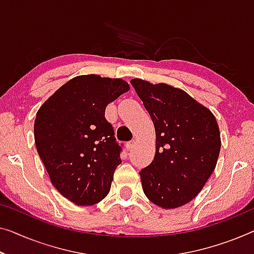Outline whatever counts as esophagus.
<instances>
[{"mask_svg": "<svg viewBox=\"0 0 254 254\" xmlns=\"http://www.w3.org/2000/svg\"><path fill=\"white\" fill-rule=\"evenodd\" d=\"M133 146H134V140H131V141H128L127 143V149L131 150L132 148H133Z\"/></svg>", "mask_w": 254, "mask_h": 254, "instance_id": "1", "label": "esophagus"}]
</instances>
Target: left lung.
Wrapping results in <instances>:
<instances>
[{
    "instance_id": "left-lung-1",
    "label": "left lung",
    "mask_w": 254,
    "mask_h": 254,
    "mask_svg": "<svg viewBox=\"0 0 254 254\" xmlns=\"http://www.w3.org/2000/svg\"><path fill=\"white\" fill-rule=\"evenodd\" d=\"M131 84L156 133L154 160L139 172L143 192L163 209H177L195 198L214 171L221 147L217 120L184 90L140 78Z\"/></svg>"
}]
</instances>
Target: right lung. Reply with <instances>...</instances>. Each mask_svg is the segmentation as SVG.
Wrapping results in <instances>:
<instances>
[{"label":"right lung","mask_w":254,"mask_h":254,"mask_svg":"<svg viewBox=\"0 0 254 254\" xmlns=\"http://www.w3.org/2000/svg\"><path fill=\"white\" fill-rule=\"evenodd\" d=\"M128 90L122 78L79 75L60 86L36 113L37 153L55 188L76 205L99 203L111 190L122 148L105 109Z\"/></svg>","instance_id":"right-lung-1"}]
</instances>
